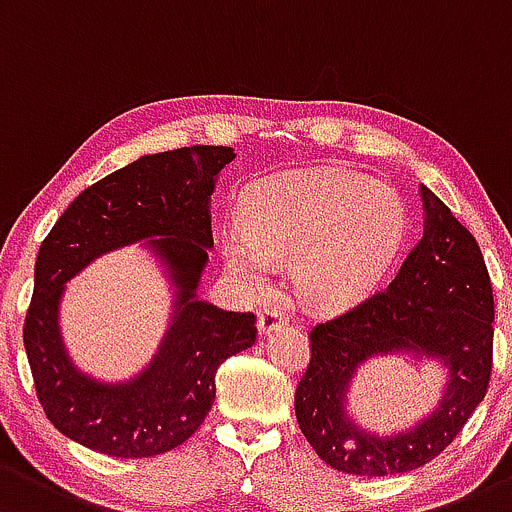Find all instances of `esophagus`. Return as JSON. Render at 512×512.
Segmentation results:
<instances>
[{"instance_id":"1","label":"esophagus","mask_w":512,"mask_h":512,"mask_svg":"<svg viewBox=\"0 0 512 512\" xmlns=\"http://www.w3.org/2000/svg\"><path fill=\"white\" fill-rule=\"evenodd\" d=\"M289 321V314L284 309H279V306H265L260 314V319H257V328H260L262 336H267V333H272L274 328L284 326Z\"/></svg>"}]
</instances>
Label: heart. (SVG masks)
Returning <instances> with one entry per match:
<instances>
[{"label":"heart","mask_w":512,"mask_h":512,"mask_svg":"<svg viewBox=\"0 0 512 512\" xmlns=\"http://www.w3.org/2000/svg\"><path fill=\"white\" fill-rule=\"evenodd\" d=\"M245 225L223 233L228 267L255 292L274 262H294L306 299L351 306L380 287L407 235L402 198L385 181L343 169L284 171L247 188Z\"/></svg>","instance_id":"heart-1"}]
</instances>
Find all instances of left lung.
Instances as JSON below:
<instances>
[{
  "label": "left lung",
  "instance_id": "obj_1",
  "mask_svg": "<svg viewBox=\"0 0 512 512\" xmlns=\"http://www.w3.org/2000/svg\"><path fill=\"white\" fill-rule=\"evenodd\" d=\"M424 233L383 292L311 331V360L294 395L306 441L328 466L355 476L407 473L439 456L486 397L493 365V289L478 242L419 184ZM432 359L447 370L438 407L380 435L347 407L363 364Z\"/></svg>",
  "mask_w": 512,
  "mask_h": 512
}]
</instances>
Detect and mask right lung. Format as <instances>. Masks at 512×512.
Masks as SVG:
<instances>
[{"mask_svg": "<svg viewBox=\"0 0 512 512\" xmlns=\"http://www.w3.org/2000/svg\"><path fill=\"white\" fill-rule=\"evenodd\" d=\"M235 152L184 147L144 154L85 188L41 242L24 348L36 395L68 439L120 459L176 449L211 412L215 370L255 343V314L198 297L213 247L211 196ZM142 244L172 292L153 360L127 381H100L74 365L60 331L65 284L98 256Z\"/></svg>", "mask_w": 512, "mask_h": 512, "instance_id": "obj_1", "label": "right lung"}]
</instances>
